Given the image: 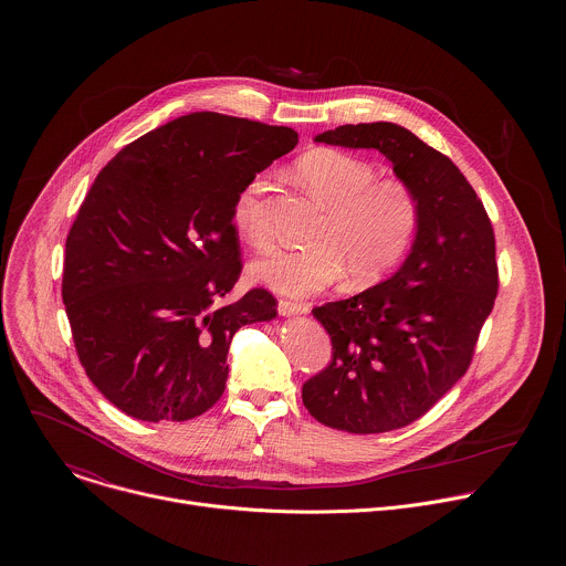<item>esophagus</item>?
<instances>
[{
    "mask_svg": "<svg viewBox=\"0 0 566 566\" xmlns=\"http://www.w3.org/2000/svg\"><path fill=\"white\" fill-rule=\"evenodd\" d=\"M307 312H310V305H307V303L287 301V298H281V301H279V314H281V316H296V314H307Z\"/></svg>",
    "mask_w": 566,
    "mask_h": 566,
    "instance_id": "34e87169",
    "label": "esophagus"
}]
</instances>
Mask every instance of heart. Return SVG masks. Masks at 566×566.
I'll return each instance as SVG.
<instances>
[{
  "mask_svg": "<svg viewBox=\"0 0 566 566\" xmlns=\"http://www.w3.org/2000/svg\"><path fill=\"white\" fill-rule=\"evenodd\" d=\"M294 174L324 209L310 248H274L250 265L263 285L305 296L348 274L350 285H370L395 270L420 229V198L401 176L377 178L373 163L344 150L303 155ZM233 227L252 248L272 242L268 180L256 174L233 205Z\"/></svg>",
  "mask_w": 566,
  "mask_h": 566,
  "instance_id": "1",
  "label": "heart"
}]
</instances>
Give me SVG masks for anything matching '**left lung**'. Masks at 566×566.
Masks as SVG:
<instances>
[{"instance_id":"left-lung-1","label":"left lung","mask_w":566,"mask_h":566,"mask_svg":"<svg viewBox=\"0 0 566 566\" xmlns=\"http://www.w3.org/2000/svg\"><path fill=\"white\" fill-rule=\"evenodd\" d=\"M316 142L384 153L420 198V229L395 276L312 312L333 357L303 384V403L339 431L401 429L473 361L499 292L494 231L458 165L403 126L346 124Z\"/></svg>"}]
</instances>
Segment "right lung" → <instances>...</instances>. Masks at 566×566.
<instances>
[{"label": "right lung", "mask_w": 566, "mask_h": 566, "mask_svg": "<svg viewBox=\"0 0 566 566\" xmlns=\"http://www.w3.org/2000/svg\"><path fill=\"white\" fill-rule=\"evenodd\" d=\"M298 144L287 126L191 113L102 167L65 242L63 303L82 368L124 413L159 422L211 409L243 324L272 321L242 274L233 205L243 185Z\"/></svg>", "instance_id": "1"}]
</instances>
